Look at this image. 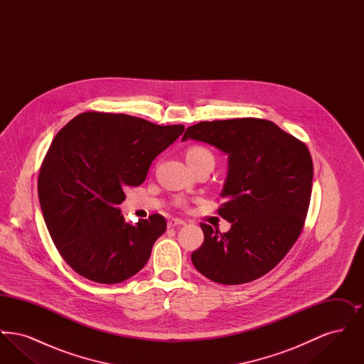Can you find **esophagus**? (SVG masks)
<instances>
[{
  "mask_svg": "<svg viewBox=\"0 0 364 364\" xmlns=\"http://www.w3.org/2000/svg\"><path fill=\"white\" fill-rule=\"evenodd\" d=\"M184 224H186V221H183V220H180V218H171V220L168 221V226H169V228L184 225Z\"/></svg>",
  "mask_w": 364,
  "mask_h": 364,
  "instance_id": "esophagus-1",
  "label": "esophagus"
}]
</instances>
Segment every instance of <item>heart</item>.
I'll return each mask as SVG.
<instances>
[{
  "label": "heart",
  "mask_w": 364,
  "mask_h": 364,
  "mask_svg": "<svg viewBox=\"0 0 364 364\" xmlns=\"http://www.w3.org/2000/svg\"><path fill=\"white\" fill-rule=\"evenodd\" d=\"M186 158H187V162H188L191 168L196 166L199 164H203V162H213L214 164L213 153L205 146H191L190 149L186 151ZM177 203L184 205V200L177 199Z\"/></svg>",
  "instance_id": "b5f03b06"
}]
</instances>
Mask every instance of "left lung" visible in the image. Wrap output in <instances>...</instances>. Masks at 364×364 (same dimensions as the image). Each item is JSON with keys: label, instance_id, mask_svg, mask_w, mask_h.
I'll list each match as a JSON object with an SVG mask.
<instances>
[{"label": "left lung", "instance_id": "obj_1", "mask_svg": "<svg viewBox=\"0 0 364 364\" xmlns=\"http://www.w3.org/2000/svg\"><path fill=\"white\" fill-rule=\"evenodd\" d=\"M195 139L229 156L226 198L218 214L230 229L200 224L205 240L191 259L208 279L239 285L274 269L299 239L312 190L311 154L304 141L274 122L244 117L202 122L187 128Z\"/></svg>", "mask_w": 364, "mask_h": 364}]
</instances>
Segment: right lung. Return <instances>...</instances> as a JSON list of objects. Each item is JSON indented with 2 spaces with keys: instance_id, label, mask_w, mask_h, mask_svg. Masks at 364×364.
<instances>
[{
  "instance_id": "obj_1",
  "label": "right lung",
  "mask_w": 364,
  "mask_h": 364,
  "mask_svg": "<svg viewBox=\"0 0 364 364\" xmlns=\"http://www.w3.org/2000/svg\"><path fill=\"white\" fill-rule=\"evenodd\" d=\"M183 131L94 110L58 131L39 169L38 196L55 248L77 274L117 284L147 263L165 217L151 214L132 225L117 206Z\"/></svg>"
}]
</instances>
